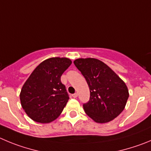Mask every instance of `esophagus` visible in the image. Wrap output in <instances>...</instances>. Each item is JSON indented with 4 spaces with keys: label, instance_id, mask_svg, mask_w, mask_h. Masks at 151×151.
Instances as JSON below:
<instances>
[{
    "label": "esophagus",
    "instance_id": "1",
    "mask_svg": "<svg viewBox=\"0 0 151 151\" xmlns=\"http://www.w3.org/2000/svg\"><path fill=\"white\" fill-rule=\"evenodd\" d=\"M77 96H78V94H77V93H74V94H73V95H72V97L74 98H77Z\"/></svg>",
    "mask_w": 151,
    "mask_h": 151
}]
</instances>
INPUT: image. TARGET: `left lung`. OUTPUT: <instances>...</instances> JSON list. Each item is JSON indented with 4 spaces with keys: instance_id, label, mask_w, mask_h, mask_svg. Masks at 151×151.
<instances>
[{
    "instance_id": "left-lung-1",
    "label": "left lung",
    "mask_w": 151,
    "mask_h": 151,
    "mask_svg": "<svg viewBox=\"0 0 151 151\" xmlns=\"http://www.w3.org/2000/svg\"><path fill=\"white\" fill-rule=\"evenodd\" d=\"M74 63L89 88V101L83 104L87 115L100 124L107 123L118 117L124 109L129 98L125 83L98 59L80 58Z\"/></svg>"
}]
</instances>
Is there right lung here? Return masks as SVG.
Masks as SVG:
<instances>
[{
  "label": "right lung",
  "instance_id": "1",
  "mask_svg": "<svg viewBox=\"0 0 151 151\" xmlns=\"http://www.w3.org/2000/svg\"><path fill=\"white\" fill-rule=\"evenodd\" d=\"M72 63L65 57L44 60L31 73L20 93L22 106L34 122L47 124L63 112L69 99L61 76Z\"/></svg>",
  "mask_w": 151,
  "mask_h": 151
}]
</instances>
